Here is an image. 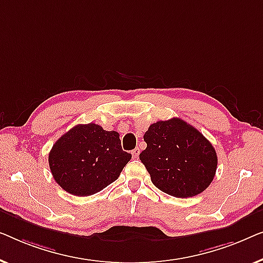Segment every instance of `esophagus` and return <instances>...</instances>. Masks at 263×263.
<instances>
[{"instance_id":"1","label":"esophagus","mask_w":263,"mask_h":263,"mask_svg":"<svg viewBox=\"0 0 263 263\" xmlns=\"http://www.w3.org/2000/svg\"><path fill=\"white\" fill-rule=\"evenodd\" d=\"M139 153H140V150H139V147H136V149H133L132 150V157L133 158H138L139 157Z\"/></svg>"}]
</instances>
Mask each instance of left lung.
I'll use <instances>...</instances> for the list:
<instances>
[{
	"mask_svg": "<svg viewBox=\"0 0 263 263\" xmlns=\"http://www.w3.org/2000/svg\"><path fill=\"white\" fill-rule=\"evenodd\" d=\"M139 155L158 190L176 198L204 192L216 175L218 158L202 133L180 118L151 124Z\"/></svg>",
	"mask_w": 263,
	"mask_h": 263,
	"instance_id": "8db88e82",
	"label": "left lung"
}]
</instances>
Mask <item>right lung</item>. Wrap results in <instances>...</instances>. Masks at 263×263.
I'll use <instances>...</instances> for the list:
<instances>
[{"mask_svg":"<svg viewBox=\"0 0 263 263\" xmlns=\"http://www.w3.org/2000/svg\"><path fill=\"white\" fill-rule=\"evenodd\" d=\"M131 157L121 149L119 133L90 123L64 133L50 151L49 164L63 190L87 197L114 182Z\"/></svg>","mask_w":263,"mask_h":263,"instance_id":"right-lung-1","label":"right lung"}]
</instances>
